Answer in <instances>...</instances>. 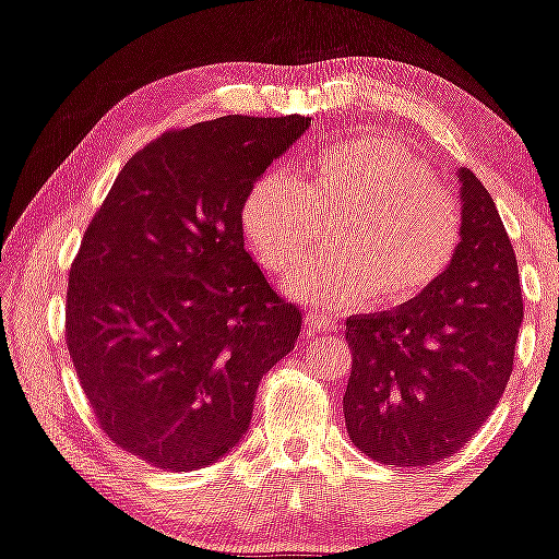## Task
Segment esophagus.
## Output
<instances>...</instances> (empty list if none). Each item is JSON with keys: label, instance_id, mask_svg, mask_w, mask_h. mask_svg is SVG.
Instances as JSON below:
<instances>
[{"label": "esophagus", "instance_id": "34e87169", "mask_svg": "<svg viewBox=\"0 0 559 559\" xmlns=\"http://www.w3.org/2000/svg\"><path fill=\"white\" fill-rule=\"evenodd\" d=\"M305 322H307L309 331H318V333H335V331H338V325H335L333 320L320 318V314H307Z\"/></svg>", "mask_w": 559, "mask_h": 559}]
</instances>
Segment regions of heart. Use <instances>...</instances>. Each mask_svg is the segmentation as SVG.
<instances>
[{
  "mask_svg": "<svg viewBox=\"0 0 559 559\" xmlns=\"http://www.w3.org/2000/svg\"><path fill=\"white\" fill-rule=\"evenodd\" d=\"M241 234L267 273L284 275L312 250L318 221L338 226L335 254L301 267L286 292L318 312L412 305L461 247V207L399 140L352 138L305 164L301 181L262 171L239 207Z\"/></svg>",
  "mask_w": 559,
  "mask_h": 559,
  "instance_id": "b5f03b06",
  "label": "heart"
}]
</instances>
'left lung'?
<instances>
[{
	"label": "left lung",
	"mask_w": 559,
	"mask_h": 559,
	"mask_svg": "<svg viewBox=\"0 0 559 559\" xmlns=\"http://www.w3.org/2000/svg\"><path fill=\"white\" fill-rule=\"evenodd\" d=\"M461 247L412 305L352 314L348 437L388 466H432L472 440L506 393L523 322L515 252L495 200L459 169Z\"/></svg>",
	"instance_id": "1"
}]
</instances>
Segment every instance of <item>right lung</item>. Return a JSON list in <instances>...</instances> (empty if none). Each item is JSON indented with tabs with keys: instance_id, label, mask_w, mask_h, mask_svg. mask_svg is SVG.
<instances>
[{
	"instance_id": "add662e5",
	"label": "right lung",
	"mask_w": 559,
	"mask_h": 559,
	"mask_svg": "<svg viewBox=\"0 0 559 559\" xmlns=\"http://www.w3.org/2000/svg\"><path fill=\"white\" fill-rule=\"evenodd\" d=\"M309 117L211 119L127 160L70 271L67 348L104 432L166 472L239 445L301 312L245 250V192Z\"/></svg>"
}]
</instances>
